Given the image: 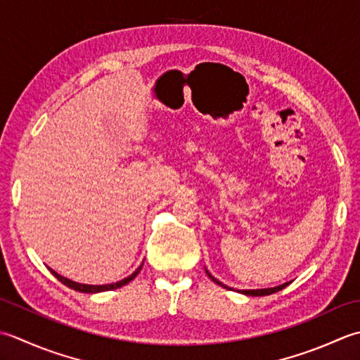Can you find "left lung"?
<instances>
[{
    "label": "left lung",
    "mask_w": 360,
    "mask_h": 360,
    "mask_svg": "<svg viewBox=\"0 0 360 360\" xmlns=\"http://www.w3.org/2000/svg\"><path fill=\"white\" fill-rule=\"evenodd\" d=\"M205 272H207V275L211 278L212 281H214L216 284H219V285H222V288H225V289H230V290H234V289H231V288H229V285H225V284H222L221 281H217L214 276H212L207 269H205ZM285 285H289V283H284V284H281V285H276V288H269V289H250V290H236V292H239V293H244V295H248V297H264V295H272V293H275V292H278V290H281V289H284Z\"/></svg>",
    "instance_id": "left-lung-1"
}]
</instances>
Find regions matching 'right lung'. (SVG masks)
<instances>
[{
    "instance_id": "1",
    "label": "right lung",
    "mask_w": 360,
    "mask_h": 360,
    "mask_svg": "<svg viewBox=\"0 0 360 360\" xmlns=\"http://www.w3.org/2000/svg\"><path fill=\"white\" fill-rule=\"evenodd\" d=\"M141 267H143V264L141 266H139L134 274H131L130 276H127V278H124V280H121V281H118V283H112V284H102V285H93V284H82V283H76V281H71V280H68V278H65V276H62V275H58L57 272H54L53 269H49L51 270V274H53L58 281L60 283H63L65 285H68L70 289H75V290H77V292H84V293H98V292H105V290H115V289H118V288H122V285H126L127 283H130L131 280H134V278L139 274V270H141Z\"/></svg>"
}]
</instances>
